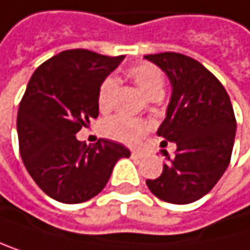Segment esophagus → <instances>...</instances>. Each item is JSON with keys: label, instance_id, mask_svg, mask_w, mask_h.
Returning <instances> with one entry per match:
<instances>
[{"label": "esophagus", "instance_id": "obj_1", "mask_svg": "<svg viewBox=\"0 0 250 250\" xmlns=\"http://www.w3.org/2000/svg\"><path fill=\"white\" fill-rule=\"evenodd\" d=\"M141 154H142L141 151H138V150H132V156H133V157H141Z\"/></svg>", "mask_w": 250, "mask_h": 250}]
</instances>
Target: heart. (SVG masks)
<instances>
[{"mask_svg": "<svg viewBox=\"0 0 250 250\" xmlns=\"http://www.w3.org/2000/svg\"><path fill=\"white\" fill-rule=\"evenodd\" d=\"M127 75L146 96L153 99L156 96L163 94L165 76H163L159 67L150 62H139L130 67L127 70ZM117 88H118V79L115 76H108L102 81L97 91V106L102 112H106L112 108ZM150 129H151L150 123L135 120V118H127L123 115H114L108 120H104L102 124V132L104 136L124 144L139 142L147 135Z\"/></svg>", "mask_w": 250, "mask_h": 250, "instance_id": "b5f03b06", "label": "heart"}]
</instances>
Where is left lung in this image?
Masks as SVG:
<instances>
[{"mask_svg":"<svg viewBox=\"0 0 250 250\" xmlns=\"http://www.w3.org/2000/svg\"><path fill=\"white\" fill-rule=\"evenodd\" d=\"M146 58L172 83L167 118L157 135L175 142L160 177L147 180L154 196L171 204H190L207 195L229 165L235 138V115L220 81L199 61L162 52Z\"/></svg>","mask_w":250,"mask_h":250,"instance_id":"8db88e82","label":"left lung"}]
</instances>
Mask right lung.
<instances>
[{
    "label": "right lung",
    "mask_w": 250,
    "mask_h": 250,
    "mask_svg": "<svg viewBox=\"0 0 250 250\" xmlns=\"http://www.w3.org/2000/svg\"><path fill=\"white\" fill-rule=\"evenodd\" d=\"M124 60L87 49H69L33 73L18 111L19 151L36 185L55 201L79 204L103 190L117 160L129 157L123 144L76 139L97 118L102 81Z\"/></svg>",
    "instance_id": "add662e5"
}]
</instances>
